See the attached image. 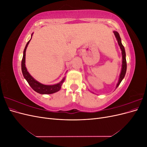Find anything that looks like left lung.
I'll list each match as a JSON object with an SVG mask.
<instances>
[{
  "label": "left lung",
  "mask_w": 147,
  "mask_h": 147,
  "mask_svg": "<svg viewBox=\"0 0 147 147\" xmlns=\"http://www.w3.org/2000/svg\"><path fill=\"white\" fill-rule=\"evenodd\" d=\"M114 34L115 37H116L118 42V45L121 48V50L122 51V56H123V64H122V69H121V74H120L119 75V81L117 85V88L119 86V84L121 82L122 80L124 78V76H125V74L126 72V69H127V63H126V53H125V50H124V47L123 45V44L121 43V38H120L119 34L118 32H116V31H114Z\"/></svg>",
  "instance_id": "left-lung-1"
}]
</instances>
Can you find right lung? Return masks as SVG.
Masks as SVG:
<instances>
[{"label":"right lung","instance_id":"right-lung-1","mask_svg":"<svg viewBox=\"0 0 147 147\" xmlns=\"http://www.w3.org/2000/svg\"><path fill=\"white\" fill-rule=\"evenodd\" d=\"M30 40H29V42L27 43V44H26V45L25 47L24 52H23V59H22V61H21L22 73H23L24 78L26 80V81L28 82L30 86L35 91H36L38 93H40V94H53V93H55L57 91H59L61 88L62 84H63L64 80V78H63V80H62L59 83L54 84V85H45V84L40 83L39 82L35 80L31 76L27 71V69H26V67L25 66V57H26L25 56H26V48L28 47V45Z\"/></svg>","mask_w":147,"mask_h":147}]
</instances>
